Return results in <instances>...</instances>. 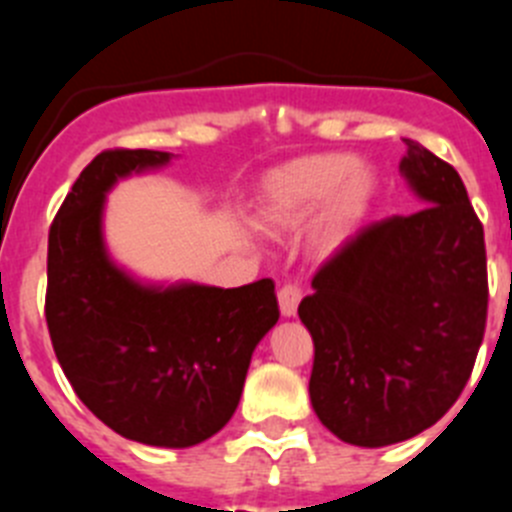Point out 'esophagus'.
Returning a JSON list of instances; mask_svg holds the SVG:
<instances>
[{
	"instance_id": "1",
	"label": "esophagus",
	"mask_w": 512,
	"mask_h": 512,
	"mask_svg": "<svg viewBox=\"0 0 512 512\" xmlns=\"http://www.w3.org/2000/svg\"><path fill=\"white\" fill-rule=\"evenodd\" d=\"M302 295H305V292H302L300 284L289 282V284H284L282 289H279V310H282L284 318H292V315H295L297 305H300V300H302Z\"/></svg>"
}]
</instances>
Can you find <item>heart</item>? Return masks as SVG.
Returning a JSON list of instances; mask_svg holds the SVG:
<instances>
[{
	"mask_svg": "<svg viewBox=\"0 0 512 512\" xmlns=\"http://www.w3.org/2000/svg\"><path fill=\"white\" fill-rule=\"evenodd\" d=\"M379 179L356 153H312L269 171L259 187L256 220L269 233L297 230L323 207L315 225L320 248H338L361 228Z\"/></svg>",
	"mask_w": 512,
	"mask_h": 512,
	"instance_id": "heart-1",
	"label": "heart"
}]
</instances>
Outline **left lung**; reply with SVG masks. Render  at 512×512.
Here are the masks:
<instances>
[{
	"label": "left lung",
	"instance_id": "1",
	"mask_svg": "<svg viewBox=\"0 0 512 512\" xmlns=\"http://www.w3.org/2000/svg\"><path fill=\"white\" fill-rule=\"evenodd\" d=\"M402 176L425 202L366 225L300 302L320 423L354 446H390L449 413L487 323L485 230L456 169L415 140Z\"/></svg>",
	"mask_w": 512,
	"mask_h": 512
}]
</instances>
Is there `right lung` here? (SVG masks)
Returning a JSON list of instances; mask_svg holds the SVG:
<instances>
[{
  "mask_svg": "<svg viewBox=\"0 0 512 512\" xmlns=\"http://www.w3.org/2000/svg\"><path fill=\"white\" fill-rule=\"evenodd\" d=\"M171 153L102 151L81 171L48 233L45 320L79 400L130 441L187 449L233 418L253 348L279 320L274 282L223 289L140 284L112 264L104 197Z\"/></svg>",
  "mask_w": 512,
  "mask_h": 512,
  "instance_id": "obj_1",
  "label": "right lung"
}]
</instances>
